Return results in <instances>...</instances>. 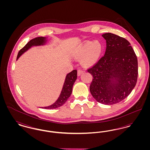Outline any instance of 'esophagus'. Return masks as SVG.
<instances>
[{
	"label": "esophagus",
	"instance_id": "obj_1",
	"mask_svg": "<svg viewBox=\"0 0 150 150\" xmlns=\"http://www.w3.org/2000/svg\"><path fill=\"white\" fill-rule=\"evenodd\" d=\"M83 72H84L83 70L79 69L78 70V76H80V75H81Z\"/></svg>",
	"mask_w": 150,
	"mask_h": 150
}]
</instances>
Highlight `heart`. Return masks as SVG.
Wrapping results in <instances>:
<instances>
[{"instance_id": "1", "label": "heart", "mask_w": 150, "mask_h": 150, "mask_svg": "<svg viewBox=\"0 0 150 150\" xmlns=\"http://www.w3.org/2000/svg\"><path fill=\"white\" fill-rule=\"evenodd\" d=\"M102 50V45L98 40L82 43L74 52V56L82 58V62L86 66H92L99 59Z\"/></svg>"}]
</instances>
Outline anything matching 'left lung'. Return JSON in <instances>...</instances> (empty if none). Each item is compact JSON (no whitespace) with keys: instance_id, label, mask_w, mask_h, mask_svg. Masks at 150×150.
I'll list each match as a JSON object with an SVG mask.
<instances>
[{"instance_id":"obj_1","label":"left lung","mask_w":150,"mask_h":150,"mask_svg":"<svg viewBox=\"0 0 150 150\" xmlns=\"http://www.w3.org/2000/svg\"><path fill=\"white\" fill-rule=\"evenodd\" d=\"M102 36L106 49L105 55L88 69L93 76L90 92L98 102L111 105L124 100L135 87L138 60L127 39L110 33Z\"/></svg>"}]
</instances>
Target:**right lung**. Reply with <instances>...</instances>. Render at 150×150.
<instances>
[{"label": "right lung", "instance_id": "add662e5", "mask_svg": "<svg viewBox=\"0 0 150 150\" xmlns=\"http://www.w3.org/2000/svg\"><path fill=\"white\" fill-rule=\"evenodd\" d=\"M44 39L45 38L44 37H38L29 41V42L18 52V53L17 57V59L19 58L22 53H23L25 51L28 50L33 45H38L43 44L45 42L44 40ZM76 79H77L76 70H74L71 72H69L66 77L61 93L60 94V96L58 97V100L53 105H50V106L43 107V108L46 109H54L62 106L71 96L72 91V86Z\"/></svg>", "mask_w": 150, "mask_h": 150}]
</instances>
